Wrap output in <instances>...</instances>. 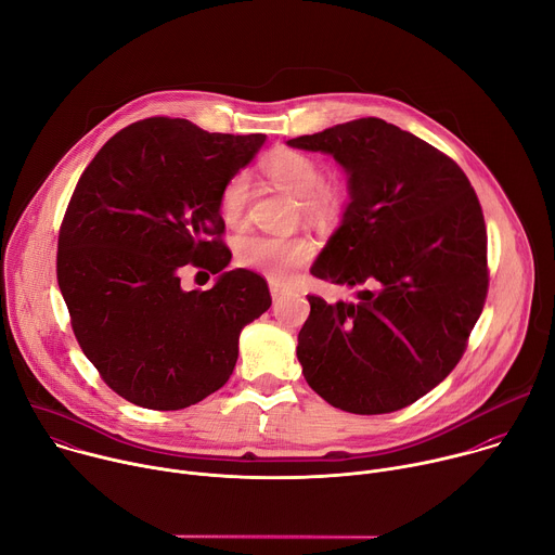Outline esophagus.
Instances as JSON below:
<instances>
[{"mask_svg":"<svg viewBox=\"0 0 555 555\" xmlns=\"http://www.w3.org/2000/svg\"><path fill=\"white\" fill-rule=\"evenodd\" d=\"M281 294H283V287H281V285H279V283H274V281H270V296H272V298H274V300H276V298H279V296H281Z\"/></svg>","mask_w":555,"mask_h":555,"instance_id":"34e87169","label":"esophagus"}]
</instances>
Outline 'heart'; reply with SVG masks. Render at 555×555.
<instances>
[{
    "instance_id": "1",
    "label": "heart",
    "mask_w": 555,
    "mask_h": 555,
    "mask_svg": "<svg viewBox=\"0 0 555 555\" xmlns=\"http://www.w3.org/2000/svg\"><path fill=\"white\" fill-rule=\"evenodd\" d=\"M263 176L289 197L298 199L302 215L315 221L336 219L347 202V193L336 182L323 180L321 163L315 157L296 151L279 149L261 165ZM248 178L232 176L219 191V215L228 225H240L248 206ZM313 246L305 236H270L246 234L236 242V259L242 266L259 270L272 279H285L294 268L307 263Z\"/></svg>"
}]
</instances>
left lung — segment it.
I'll return each mask as SVG.
<instances>
[{"label": "left lung", "mask_w": 555, "mask_h": 555, "mask_svg": "<svg viewBox=\"0 0 555 555\" xmlns=\"http://www.w3.org/2000/svg\"><path fill=\"white\" fill-rule=\"evenodd\" d=\"M330 153L349 204L311 266L356 300L307 296L296 356L307 384L356 415L400 411L461 360L488 296V234L469 180L446 153L379 118L287 140Z\"/></svg>", "instance_id": "left-lung-1"}]
</instances>
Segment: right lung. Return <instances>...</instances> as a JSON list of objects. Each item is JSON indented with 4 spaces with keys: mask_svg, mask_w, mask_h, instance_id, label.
Segmentation results:
<instances>
[{
    "mask_svg": "<svg viewBox=\"0 0 555 555\" xmlns=\"http://www.w3.org/2000/svg\"><path fill=\"white\" fill-rule=\"evenodd\" d=\"M263 133H208L184 118H146L109 138L67 204L56 279L74 336L105 384L151 411H180L221 388L240 334L272 305L250 270H223L221 186ZM191 262L218 274L186 293Z\"/></svg>",
    "mask_w": 555,
    "mask_h": 555,
    "instance_id": "obj_1",
    "label": "right lung"
}]
</instances>
